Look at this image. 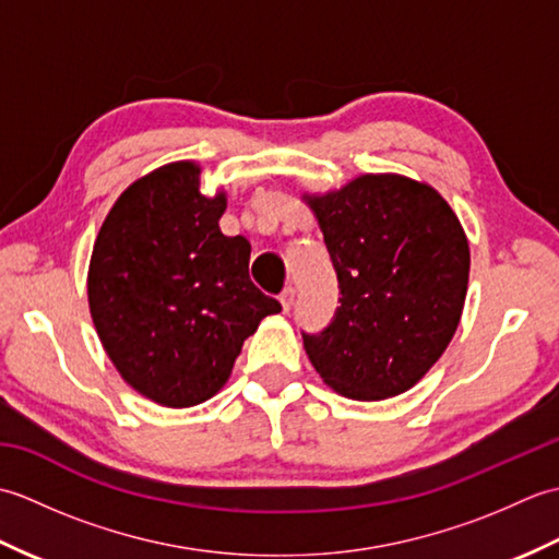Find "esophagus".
Instances as JSON below:
<instances>
[{"instance_id": "34e87169", "label": "esophagus", "mask_w": 559, "mask_h": 559, "mask_svg": "<svg viewBox=\"0 0 559 559\" xmlns=\"http://www.w3.org/2000/svg\"><path fill=\"white\" fill-rule=\"evenodd\" d=\"M281 305H283V312H290V307L295 305V288H293V286L283 288V293H281Z\"/></svg>"}]
</instances>
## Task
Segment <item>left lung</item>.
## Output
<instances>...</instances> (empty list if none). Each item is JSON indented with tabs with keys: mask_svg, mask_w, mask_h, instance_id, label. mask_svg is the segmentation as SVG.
I'll use <instances>...</instances> for the list:
<instances>
[{
	"mask_svg": "<svg viewBox=\"0 0 559 559\" xmlns=\"http://www.w3.org/2000/svg\"><path fill=\"white\" fill-rule=\"evenodd\" d=\"M334 264L341 307L307 334L314 370L338 394L379 401L411 389L459 326L468 288V242L432 187L362 175L312 199Z\"/></svg>",
	"mask_w": 559,
	"mask_h": 559,
	"instance_id": "obj_1",
	"label": "left lung"
}]
</instances>
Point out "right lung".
I'll list each match as a JSON object with an SVG mask.
<instances>
[{"label":"right lung","mask_w":559,"mask_h":559,"mask_svg":"<svg viewBox=\"0 0 559 559\" xmlns=\"http://www.w3.org/2000/svg\"><path fill=\"white\" fill-rule=\"evenodd\" d=\"M225 197L199 194L194 163L141 177L93 245L88 302L103 348L139 394L187 408L228 382L281 302L249 278L247 237L223 235Z\"/></svg>","instance_id":"right-lung-1"}]
</instances>
